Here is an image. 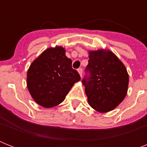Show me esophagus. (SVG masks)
Here are the masks:
<instances>
[{"label": "esophagus", "mask_w": 147, "mask_h": 147, "mask_svg": "<svg viewBox=\"0 0 147 147\" xmlns=\"http://www.w3.org/2000/svg\"><path fill=\"white\" fill-rule=\"evenodd\" d=\"M78 74H79V76L82 77V69H78Z\"/></svg>", "instance_id": "esophagus-1"}]
</instances>
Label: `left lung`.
<instances>
[{"label":"left lung","instance_id":"left-lung-1","mask_svg":"<svg viewBox=\"0 0 147 147\" xmlns=\"http://www.w3.org/2000/svg\"><path fill=\"white\" fill-rule=\"evenodd\" d=\"M86 71L90 77L82 80L88 102L100 113L114 110L125 98L129 76L125 65L109 49L88 51Z\"/></svg>","mask_w":147,"mask_h":147}]
</instances>
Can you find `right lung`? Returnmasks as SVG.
I'll use <instances>...</instances> for the list:
<instances>
[{"mask_svg": "<svg viewBox=\"0 0 147 147\" xmlns=\"http://www.w3.org/2000/svg\"><path fill=\"white\" fill-rule=\"evenodd\" d=\"M81 79L72 69L65 49L56 46L43 51L32 63L26 74V85L33 99L46 108L63 101L71 87Z\"/></svg>", "mask_w": 147, "mask_h": 147, "instance_id": "add662e5", "label": "right lung"}]
</instances>
